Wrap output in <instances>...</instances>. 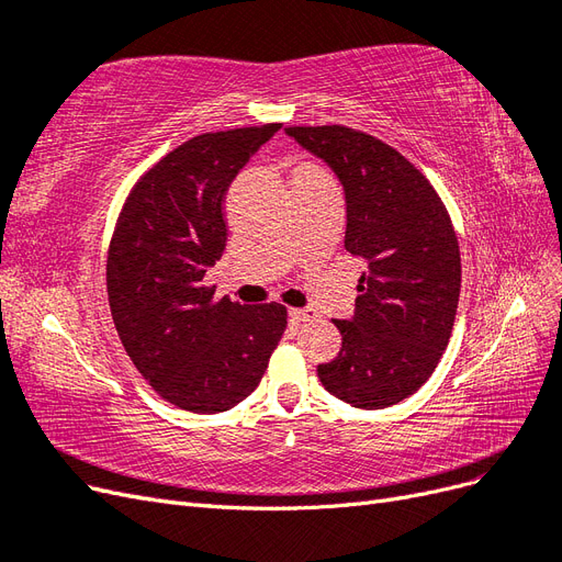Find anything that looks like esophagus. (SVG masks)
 Listing matches in <instances>:
<instances>
[{
	"label": "esophagus",
	"mask_w": 562,
	"mask_h": 562,
	"mask_svg": "<svg viewBox=\"0 0 562 562\" xmlns=\"http://www.w3.org/2000/svg\"><path fill=\"white\" fill-rule=\"evenodd\" d=\"M288 316H291L293 323H307V321H314L318 314H316V310H297V307H293L291 312H288Z\"/></svg>",
	"instance_id": "1"
}]
</instances>
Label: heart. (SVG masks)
Masks as SVG:
<instances>
[{"label": "heart", "instance_id": "heart-1", "mask_svg": "<svg viewBox=\"0 0 562 562\" xmlns=\"http://www.w3.org/2000/svg\"><path fill=\"white\" fill-rule=\"evenodd\" d=\"M314 168H316V166H312V164H300V166L295 168V173H304V171H314ZM295 173H293V176H295Z\"/></svg>", "mask_w": 562, "mask_h": 562}]
</instances>
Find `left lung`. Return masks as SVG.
<instances>
[{
    "label": "left lung",
    "mask_w": 562,
    "mask_h": 562,
    "mask_svg": "<svg viewBox=\"0 0 562 562\" xmlns=\"http://www.w3.org/2000/svg\"><path fill=\"white\" fill-rule=\"evenodd\" d=\"M323 159L347 201L345 248L363 258L353 316L337 321L342 349L316 368L333 396L380 411L431 378L454 326L462 262L443 201L401 151L347 126H291Z\"/></svg>",
    "instance_id": "left-lung-1"
}]
</instances>
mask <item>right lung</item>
<instances>
[{
    "label": "right lung",
    "instance_id": "right-lung-1",
    "mask_svg": "<svg viewBox=\"0 0 562 562\" xmlns=\"http://www.w3.org/2000/svg\"><path fill=\"white\" fill-rule=\"evenodd\" d=\"M281 124L203 133L138 180L108 252L119 339L161 398L225 413L260 384L285 330V307L215 300L203 283L227 246L225 196Z\"/></svg>",
    "mask_w": 562,
    "mask_h": 562
}]
</instances>
